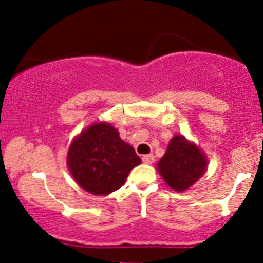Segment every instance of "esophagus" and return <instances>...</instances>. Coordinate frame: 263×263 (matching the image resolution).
<instances>
[{"mask_svg": "<svg viewBox=\"0 0 263 263\" xmlns=\"http://www.w3.org/2000/svg\"><path fill=\"white\" fill-rule=\"evenodd\" d=\"M154 160H155V156H154L153 154H147V155L142 156V161H144L145 164H153Z\"/></svg>", "mask_w": 263, "mask_h": 263, "instance_id": "1", "label": "esophagus"}]
</instances>
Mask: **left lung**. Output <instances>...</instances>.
<instances>
[{"mask_svg": "<svg viewBox=\"0 0 263 263\" xmlns=\"http://www.w3.org/2000/svg\"><path fill=\"white\" fill-rule=\"evenodd\" d=\"M208 158L200 146L182 135L172 137L165 154L158 161V172L176 192L192 187L208 169Z\"/></svg>", "mask_w": 263, "mask_h": 263, "instance_id": "1", "label": "left lung"}]
</instances>
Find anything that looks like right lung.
<instances>
[{
	"label": "right lung",
	"mask_w": 263,
	"mask_h": 263,
	"mask_svg": "<svg viewBox=\"0 0 263 263\" xmlns=\"http://www.w3.org/2000/svg\"><path fill=\"white\" fill-rule=\"evenodd\" d=\"M139 164L141 159L135 148L108 122H95L82 129L67 151V168L72 178L95 196H107L121 188Z\"/></svg>",
	"instance_id": "obj_1"
}]
</instances>
